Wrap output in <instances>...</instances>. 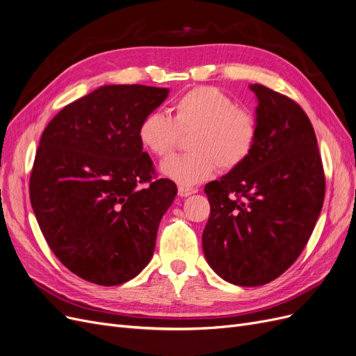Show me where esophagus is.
Listing matches in <instances>:
<instances>
[{
    "instance_id": "obj_1",
    "label": "esophagus",
    "mask_w": 356,
    "mask_h": 356,
    "mask_svg": "<svg viewBox=\"0 0 356 356\" xmlns=\"http://www.w3.org/2000/svg\"><path fill=\"white\" fill-rule=\"evenodd\" d=\"M195 192H197V189H195V188L180 186V188H179V197L186 198V197H189V195H192V193H195Z\"/></svg>"
}]
</instances>
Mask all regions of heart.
Segmentation results:
<instances>
[{
    "instance_id": "obj_1",
    "label": "heart",
    "mask_w": 356,
    "mask_h": 356,
    "mask_svg": "<svg viewBox=\"0 0 356 356\" xmlns=\"http://www.w3.org/2000/svg\"><path fill=\"white\" fill-rule=\"evenodd\" d=\"M173 115L151 112L137 127L146 152L165 158L173 152L180 134H189L191 152L168 158L161 173L181 186L207 180L217 167L232 171L253 154L259 139V121L253 112L239 108L225 91L211 86L195 87L179 96Z\"/></svg>"
}]
</instances>
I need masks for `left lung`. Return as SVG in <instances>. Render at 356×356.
Returning a JSON list of instances; mask_svg holds the SVG:
<instances>
[{
    "label": "left lung",
    "instance_id": "1",
    "mask_svg": "<svg viewBox=\"0 0 356 356\" xmlns=\"http://www.w3.org/2000/svg\"><path fill=\"white\" fill-rule=\"evenodd\" d=\"M259 139L247 161L205 185L210 217L202 250L225 281L257 286L278 278L312 235L325 195L316 136L294 100L253 84Z\"/></svg>",
    "mask_w": 356,
    "mask_h": 356
}]
</instances>
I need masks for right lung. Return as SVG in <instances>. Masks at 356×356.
I'll list each match as a JSON object with an SVG mask.
<instances>
[{"label":"right lung","mask_w":356,"mask_h":356,"mask_svg":"<svg viewBox=\"0 0 356 356\" xmlns=\"http://www.w3.org/2000/svg\"><path fill=\"white\" fill-rule=\"evenodd\" d=\"M168 88L103 86L66 105L42 131L29 179L41 232L71 272L97 285L133 280L152 259L177 186L155 180L137 127Z\"/></svg>","instance_id":"right-lung-1"}]
</instances>
